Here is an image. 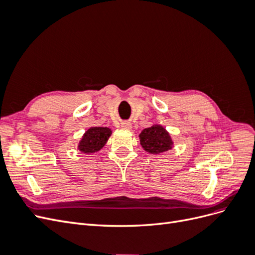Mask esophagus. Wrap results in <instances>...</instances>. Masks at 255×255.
<instances>
[{"label": "esophagus", "mask_w": 255, "mask_h": 255, "mask_svg": "<svg viewBox=\"0 0 255 255\" xmlns=\"http://www.w3.org/2000/svg\"><path fill=\"white\" fill-rule=\"evenodd\" d=\"M121 128H125V129H130V128H132V123L128 122V121L122 122V123H121Z\"/></svg>", "instance_id": "34e87169"}]
</instances>
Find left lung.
I'll list each match as a JSON object with an SVG mask.
<instances>
[{
	"instance_id": "8db88e82",
	"label": "left lung",
	"mask_w": 255,
	"mask_h": 255,
	"mask_svg": "<svg viewBox=\"0 0 255 255\" xmlns=\"http://www.w3.org/2000/svg\"><path fill=\"white\" fill-rule=\"evenodd\" d=\"M142 149L151 154H159L171 150L174 143L168 130L158 123L144 128L139 134Z\"/></svg>"
}]
</instances>
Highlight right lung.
Wrapping results in <instances>:
<instances>
[{
  "label": "right lung",
  "instance_id": "right-lung-1",
  "mask_svg": "<svg viewBox=\"0 0 255 255\" xmlns=\"http://www.w3.org/2000/svg\"><path fill=\"white\" fill-rule=\"evenodd\" d=\"M112 133L110 128L91 127L82 136L78 144V150L86 154L96 153L106 144Z\"/></svg>",
  "mask_w": 255,
  "mask_h": 255
}]
</instances>
